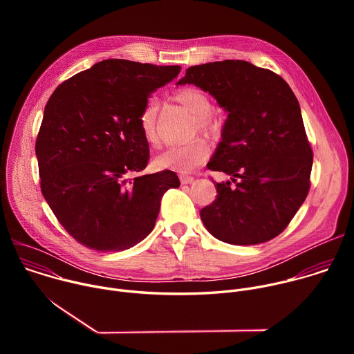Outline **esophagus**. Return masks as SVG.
I'll return each mask as SVG.
<instances>
[{
    "mask_svg": "<svg viewBox=\"0 0 354 354\" xmlns=\"http://www.w3.org/2000/svg\"><path fill=\"white\" fill-rule=\"evenodd\" d=\"M179 178H180V182H182L183 185L192 183V182L194 180V178H193V176H190V175H186V174H180V175H179Z\"/></svg>",
    "mask_w": 354,
    "mask_h": 354,
    "instance_id": "esophagus-1",
    "label": "esophagus"
}]
</instances>
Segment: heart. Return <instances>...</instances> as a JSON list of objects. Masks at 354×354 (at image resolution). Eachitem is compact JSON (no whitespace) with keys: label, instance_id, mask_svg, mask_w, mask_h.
Listing matches in <instances>:
<instances>
[{"label":"heart","instance_id":"heart-1","mask_svg":"<svg viewBox=\"0 0 354 354\" xmlns=\"http://www.w3.org/2000/svg\"><path fill=\"white\" fill-rule=\"evenodd\" d=\"M174 99L179 105H182L186 111H189L194 116V129L201 131L212 133L216 130L214 119L212 118V102L206 93L196 88H180L174 93ZM157 113H158V102L154 99H149L144 105L138 124L141 134L147 144L157 145L158 134H157ZM212 153L210 144L205 138H193L185 144L174 145L165 149L162 154L156 158V164L162 169H174V171H190L205 162Z\"/></svg>","mask_w":354,"mask_h":354}]
</instances>
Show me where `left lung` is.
I'll use <instances>...</instances> for the list:
<instances>
[{
    "instance_id": "left-lung-1",
    "label": "left lung",
    "mask_w": 354,
    "mask_h": 354,
    "mask_svg": "<svg viewBox=\"0 0 354 354\" xmlns=\"http://www.w3.org/2000/svg\"><path fill=\"white\" fill-rule=\"evenodd\" d=\"M209 92L228 113L207 168L231 176L200 210L207 231L231 245L277 236L310 190L313 149L299 104L288 84L243 60L193 66L178 85Z\"/></svg>"
}]
</instances>
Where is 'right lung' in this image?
Wrapping results in <instances>:
<instances>
[{
    "label": "right lung",
    "instance_id": "right-lung-1",
    "mask_svg": "<svg viewBox=\"0 0 354 354\" xmlns=\"http://www.w3.org/2000/svg\"><path fill=\"white\" fill-rule=\"evenodd\" d=\"M179 66L109 59L60 84L47 100L35 151L40 189L64 230L84 246L119 252L153 231L172 171L148 162L138 118ZM131 173H138L129 178Z\"/></svg>",
    "mask_w": 354,
    "mask_h": 354
}]
</instances>
